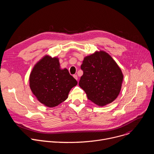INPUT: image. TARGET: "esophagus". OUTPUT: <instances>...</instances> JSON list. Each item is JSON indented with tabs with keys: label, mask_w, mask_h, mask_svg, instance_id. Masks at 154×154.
Segmentation results:
<instances>
[{
	"label": "esophagus",
	"mask_w": 154,
	"mask_h": 154,
	"mask_svg": "<svg viewBox=\"0 0 154 154\" xmlns=\"http://www.w3.org/2000/svg\"><path fill=\"white\" fill-rule=\"evenodd\" d=\"M73 77H74V79H75V80H78V76H77V75H73Z\"/></svg>",
	"instance_id": "esophagus-1"
}]
</instances>
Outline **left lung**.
I'll list each match as a JSON object with an SVG mask.
<instances>
[{"label": "left lung", "mask_w": 154, "mask_h": 154, "mask_svg": "<svg viewBox=\"0 0 154 154\" xmlns=\"http://www.w3.org/2000/svg\"><path fill=\"white\" fill-rule=\"evenodd\" d=\"M81 69L83 74L79 84L88 99L99 106L116 99L121 91L123 75L110 55L100 51L86 57Z\"/></svg>", "instance_id": "8db88e82"}]
</instances>
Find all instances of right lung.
Masks as SVG:
<instances>
[{
  "mask_svg": "<svg viewBox=\"0 0 154 154\" xmlns=\"http://www.w3.org/2000/svg\"><path fill=\"white\" fill-rule=\"evenodd\" d=\"M30 87L42 104L54 107L64 101L77 80L67 69H61L58 59L45 56L34 66L30 75Z\"/></svg>",
  "mask_w": 154,
  "mask_h": 154,
  "instance_id": "obj_1",
  "label": "right lung"
}]
</instances>
